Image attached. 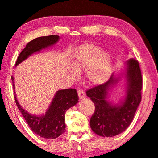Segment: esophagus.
<instances>
[{
	"mask_svg": "<svg viewBox=\"0 0 158 158\" xmlns=\"http://www.w3.org/2000/svg\"><path fill=\"white\" fill-rule=\"evenodd\" d=\"M78 95H79V97L80 99H81L84 98V97H85V93L84 90H82V89H79L78 90Z\"/></svg>",
	"mask_w": 158,
	"mask_h": 158,
	"instance_id": "34e87169",
	"label": "esophagus"
}]
</instances>
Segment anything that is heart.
I'll return each mask as SVG.
<instances>
[{"mask_svg": "<svg viewBox=\"0 0 158 158\" xmlns=\"http://www.w3.org/2000/svg\"><path fill=\"white\" fill-rule=\"evenodd\" d=\"M85 70L86 78L93 85L106 82L113 73V59L107 52L92 44L82 45L74 53L73 67L68 74L73 79L79 77V73Z\"/></svg>", "mask_w": 158, "mask_h": 158, "instance_id": "obj_1", "label": "heart"}]
</instances>
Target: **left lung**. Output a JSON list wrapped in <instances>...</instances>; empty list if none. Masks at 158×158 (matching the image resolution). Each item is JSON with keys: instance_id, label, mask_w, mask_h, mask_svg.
Instances as JSON below:
<instances>
[{"instance_id": "1", "label": "left lung", "mask_w": 158, "mask_h": 158, "mask_svg": "<svg viewBox=\"0 0 158 158\" xmlns=\"http://www.w3.org/2000/svg\"><path fill=\"white\" fill-rule=\"evenodd\" d=\"M126 65L127 95L120 104H113L107 100L109 90L119 80L113 74L105 84L86 90V95L95 106L90 120V128L99 136L113 137L124 132L133 121L141 102L142 77L139 62L130 59Z\"/></svg>"}]
</instances>
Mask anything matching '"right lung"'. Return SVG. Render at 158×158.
<instances>
[{
    "label": "right lung",
    "mask_w": 158,
    "mask_h": 158,
    "mask_svg": "<svg viewBox=\"0 0 158 158\" xmlns=\"http://www.w3.org/2000/svg\"><path fill=\"white\" fill-rule=\"evenodd\" d=\"M59 40V36L50 35L39 37L27 43L26 46L19 55L16 66L32 54L54 45ZM11 79L14 81L13 77H11ZM13 88L14 90V84ZM14 99L17 107L34 133L44 138L55 139L65 132V112L78 102L79 97L74 88L57 91L46 113L41 116L32 115L25 110L17 101L15 92Z\"/></svg>",
    "instance_id": "add662e5"
}]
</instances>
